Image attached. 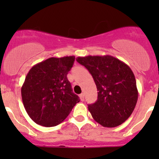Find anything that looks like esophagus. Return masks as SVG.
I'll list each match as a JSON object with an SVG mask.
<instances>
[{
  "instance_id": "34e87169",
  "label": "esophagus",
  "mask_w": 159,
  "mask_h": 159,
  "mask_svg": "<svg viewBox=\"0 0 159 159\" xmlns=\"http://www.w3.org/2000/svg\"><path fill=\"white\" fill-rule=\"evenodd\" d=\"M79 97H80V99H81V101H84V93L80 94Z\"/></svg>"
}]
</instances>
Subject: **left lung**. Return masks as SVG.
<instances>
[{
  "instance_id": "obj_1",
  "label": "left lung",
  "mask_w": 159,
  "mask_h": 159,
  "mask_svg": "<svg viewBox=\"0 0 159 159\" xmlns=\"http://www.w3.org/2000/svg\"><path fill=\"white\" fill-rule=\"evenodd\" d=\"M93 78L97 101L88 105L95 121L104 127L121 125L132 114L138 98L134 73L127 64L111 55L78 57Z\"/></svg>"
}]
</instances>
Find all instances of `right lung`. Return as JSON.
Wrapping results in <instances>:
<instances>
[{"label": "right lung", "mask_w": 159, "mask_h": 159, "mask_svg": "<svg viewBox=\"0 0 159 159\" xmlns=\"http://www.w3.org/2000/svg\"><path fill=\"white\" fill-rule=\"evenodd\" d=\"M75 58L50 57L34 65L27 73L21 98L27 114L38 125H57L80 102L67 79Z\"/></svg>", "instance_id": "right-lung-1"}]
</instances>
